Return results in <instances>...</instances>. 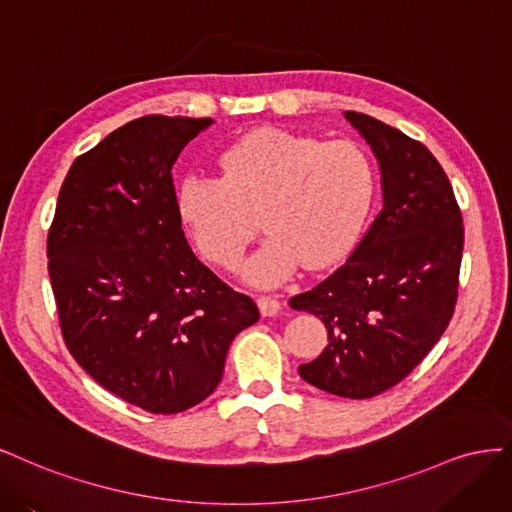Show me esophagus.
Segmentation results:
<instances>
[{"label":"esophagus","mask_w":512,"mask_h":512,"mask_svg":"<svg viewBox=\"0 0 512 512\" xmlns=\"http://www.w3.org/2000/svg\"><path fill=\"white\" fill-rule=\"evenodd\" d=\"M257 304H259V310L263 317H276L280 308H283V304H280V300L274 298V295H261Z\"/></svg>","instance_id":"obj_1"}]
</instances>
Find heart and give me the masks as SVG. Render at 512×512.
Listing matches in <instances>:
<instances>
[{
    "label": "heart",
    "mask_w": 512,
    "mask_h": 512,
    "mask_svg": "<svg viewBox=\"0 0 512 512\" xmlns=\"http://www.w3.org/2000/svg\"><path fill=\"white\" fill-rule=\"evenodd\" d=\"M223 176L191 174L178 189V210L202 253L236 268L259 232L270 234L244 266L255 285H274L300 266L321 268L359 234L374 193L368 157L349 140L319 142L263 127L221 155Z\"/></svg>",
    "instance_id": "heart-1"
}]
</instances>
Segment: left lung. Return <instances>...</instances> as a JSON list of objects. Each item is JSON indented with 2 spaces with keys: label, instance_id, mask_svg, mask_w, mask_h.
<instances>
[{
  "label": "left lung",
  "instance_id": "8db88e82",
  "mask_svg": "<svg viewBox=\"0 0 512 512\" xmlns=\"http://www.w3.org/2000/svg\"><path fill=\"white\" fill-rule=\"evenodd\" d=\"M344 117L381 163L383 210L351 257L289 304L327 327L323 353L300 366L304 381L366 400L404 381L447 329L464 225L447 174L419 140L368 114Z\"/></svg>",
  "mask_w": 512,
  "mask_h": 512
}]
</instances>
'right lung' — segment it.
<instances>
[{
	"mask_svg": "<svg viewBox=\"0 0 512 512\" xmlns=\"http://www.w3.org/2000/svg\"><path fill=\"white\" fill-rule=\"evenodd\" d=\"M210 119L148 114L114 129L65 176L48 276L65 346L121 400L174 415L217 389L257 304L187 244L172 166Z\"/></svg>",
	"mask_w": 512,
	"mask_h": 512,
	"instance_id": "1",
	"label": "right lung"
}]
</instances>
